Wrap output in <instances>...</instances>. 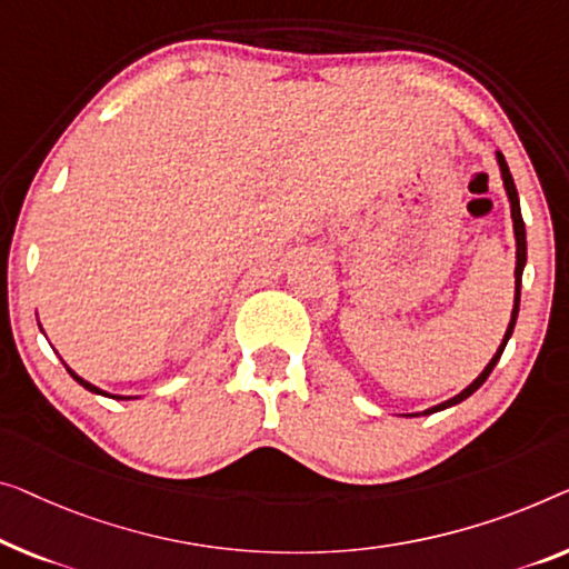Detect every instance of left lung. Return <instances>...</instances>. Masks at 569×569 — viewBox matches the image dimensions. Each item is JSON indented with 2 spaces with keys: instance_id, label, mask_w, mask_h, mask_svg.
Segmentation results:
<instances>
[{
  "instance_id": "8db88e82",
  "label": "left lung",
  "mask_w": 569,
  "mask_h": 569,
  "mask_svg": "<svg viewBox=\"0 0 569 569\" xmlns=\"http://www.w3.org/2000/svg\"><path fill=\"white\" fill-rule=\"evenodd\" d=\"M498 166H501V176H503V186H506V193H508V201H511V219H513V234H516V296H513V311H511V321H508V329H506V337L501 347H498V352L493 355V360L488 362L486 370L480 372L478 378L472 380V383L465 388L462 393H457L455 398H449V401L435 406V409H427L423 413H435V411H442V409H449V406L460 403L465 401V398L472 396L478 388L486 383L490 372H493L496 362L501 360V355L506 350V342L508 337L513 335V327H516V317H519V301H521V276H523V266H527V227H523V217H521V207H519V193H516V183H513V176L511 171H508V163L503 158V152H498Z\"/></svg>"
}]
</instances>
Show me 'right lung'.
I'll return each mask as SVG.
<instances>
[{
  "instance_id": "obj_1",
  "label": "right lung",
  "mask_w": 569,
  "mask_h": 569,
  "mask_svg": "<svg viewBox=\"0 0 569 569\" xmlns=\"http://www.w3.org/2000/svg\"><path fill=\"white\" fill-rule=\"evenodd\" d=\"M66 370H68V372H71V378L76 380V383H81L83 388H87V391H91V393H99V396H109V393H104V391H99V388H97V386H91V383H89V380H83V378H79V376H76V372H73L71 368H68V366H66ZM109 398H130V396H109Z\"/></svg>"
}]
</instances>
